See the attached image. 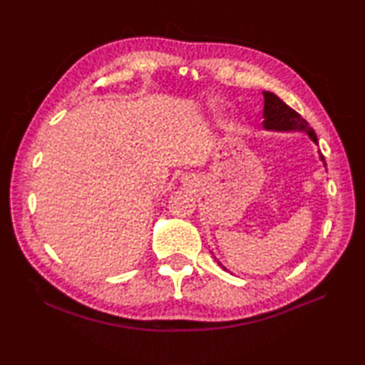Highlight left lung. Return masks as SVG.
<instances>
[{"label":"left lung","instance_id":"obj_1","mask_svg":"<svg viewBox=\"0 0 365 365\" xmlns=\"http://www.w3.org/2000/svg\"><path fill=\"white\" fill-rule=\"evenodd\" d=\"M264 93V128L265 130H276V131H306L309 137L318 143V137L314 131L310 128L306 119L301 118L294 108L288 104H284L277 95L273 92H262ZM321 160H324V155H321Z\"/></svg>","mask_w":365,"mask_h":365}]
</instances>
